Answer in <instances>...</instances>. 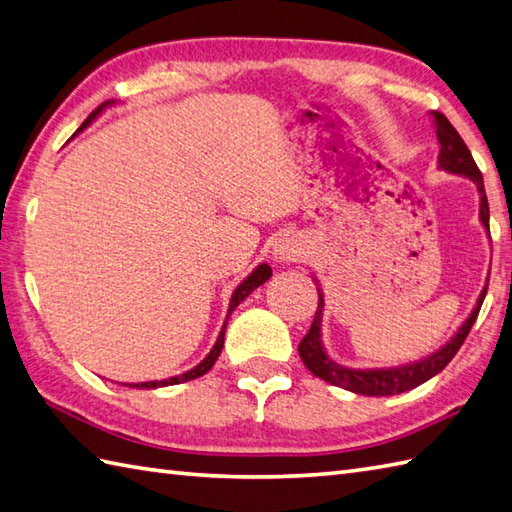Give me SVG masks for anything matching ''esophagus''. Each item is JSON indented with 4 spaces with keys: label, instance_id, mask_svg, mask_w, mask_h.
Returning <instances> with one entry per match:
<instances>
[{
    "label": "esophagus",
    "instance_id": "34e87169",
    "mask_svg": "<svg viewBox=\"0 0 512 512\" xmlns=\"http://www.w3.org/2000/svg\"><path fill=\"white\" fill-rule=\"evenodd\" d=\"M299 255H301V248L297 244V239L292 237L279 239V244L275 246V257L279 262H295V259H299Z\"/></svg>",
    "mask_w": 512,
    "mask_h": 512
}]
</instances>
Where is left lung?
Masks as SVG:
<instances>
[{
	"label": "left lung",
	"instance_id": "obj_1",
	"mask_svg": "<svg viewBox=\"0 0 512 512\" xmlns=\"http://www.w3.org/2000/svg\"><path fill=\"white\" fill-rule=\"evenodd\" d=\"M433 118H436V134L440 140V167L451 171V173H460V176L471 178L477 184V191H480V217H482V224L488 228V217L491 215H488V200H486V191H484L482 171L477 169L469 147H466L462 136L455 132V127L449 123V118L440 112H433ZM486 288L482 290L480 299H477V306L471 312V317L464 321L458 334H455L453 339L442 347V350L431 354L429 358H424V361H420V363L391 367V369H350V367L334 363L332 358L323 352V345H321L323 297L319 295V308H317V312H314V319H312L308 334L303 336L299 343V356H301L303 365H306L314 376H319L321 380H325V383H330V385L350 389V391H354V394H363V396L402 394V391L418 387L424 383V380H429L431 376L442 372V369L449 365L451 358L458 354L464 339L469 336V332L473 328L477 314H480V308H482L484 297H486Z\"/></svg>",
	"mask_w": 512,
	"mask_h": 512
}]
</instances>
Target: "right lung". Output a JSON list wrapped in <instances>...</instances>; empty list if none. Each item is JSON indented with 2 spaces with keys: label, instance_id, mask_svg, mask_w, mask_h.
Masks as SVG:
<instances>
[{
  "label": "right lung",
  "instance_id": "add662e5",
  "mask_svg": "<svg viewBox=\"0 0 512 512\" xmlns=\"http://www.w3.org/2000/svg\"><path fill=\"white\" fill-rule=\"evenodd\" d=\"M105 105H107V103L96 107V110H94L88 118H85V123H83L79 129H76V132H81V129L88 127V125L92 123V118H96V114H99L101 107H105ZM270 275H273V270H270L268 264L257 266V268L253 270V273H250V277H246V279L242 281V284H239V286L235 288L233 297H231V306H228V312H233V310L239 306V301H244L257 286H262L264 281H268ZM224 330H226V323H224V328H222L220 336H217V341H215V345H213V350L209 352V356H206L200 365H195L193 369H189V372H184V374H180V376H173V378H167V380H151V383H138V385H134V387H165V385H178V383H187V380H193V378H198V376L206 374V372H209V369L213 367V363L217 361V356H220V352H222V347H224Z\"/></svg>",
  "mask_w": 512,
  "mask_h": 512
}]
</instances>
